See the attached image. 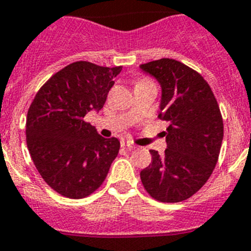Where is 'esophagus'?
<instances>
[{
    "instance_id": "1",
    "label": "esophagus",
    "mask_w": 251,
    "mask_h": 251,
    "mask_svg": "<svg viewBox=\"0 0 251 251\" xmlns=\"http://www.w3.org/2000/svg\"><path fill=\"white\" fill-rule=\"evenodd\" d=\"M121 147H122V148H126V150H135V146L130 143V142H127V140H125V139L121 140Z\"/></svg>"
}]
</instances>
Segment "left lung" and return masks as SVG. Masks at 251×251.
<instances>
[{"label":"left lung","mask_w":251,"mask_h":251,"mask_svg":"<svg viewBox=\"0 0 251 251\" xmlns=\"http://www.w3.org/2000/svg\"><path fill=\"white\" fill-rule=\"evenodd\" d=\"M140 69L161 86L158 117L169 122L164 156L151 150L152 162L140 172L151 196L161 202H180L207 182L223 140L221 109L203 77L174 59H158Z\"/></svg>","instance_id":"left-lung-1"}]
</instances>
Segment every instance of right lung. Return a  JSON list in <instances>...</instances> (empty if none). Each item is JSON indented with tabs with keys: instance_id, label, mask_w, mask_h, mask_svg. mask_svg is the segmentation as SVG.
<instances>
[{
	"instance_id": "right-lung-1",
	"label": "right lung",
	"mask_w": 251,
	"mask_h": 251,
	"mask_svg": "<svg viewBox=\"0 0 251 251\" xmlns=\"http://www.w3.org/2000/svg\"><path fill=\"white\" fill-rule=\"evenodd\" d=\"M122 67L75 62L55 73L36 94L26 115V146L45 182L62 196L82 199L104 182L120 150L85 116L103 108Z\"/></svg>"
}]
</instances>
